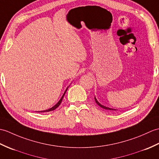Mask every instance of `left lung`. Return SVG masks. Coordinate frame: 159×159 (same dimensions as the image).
I'll return each mask as SVG.
<instances>
[{"mask_svg": "<svg viewBox=\"0 0 159 159\" xmlns=\"http://www.w3.org/2000/svg\"><path fill=\"white\" fill-rule=\"evenodd\" d=\"M94 100H95V102H96V103H97V105H98V106H100V107H102V108H103V109H107V110H116V109H114L109 108V107H105V106H104V105H102L101 104H100L99 102H98V101L97 100L96 97H94Z\"/></svg>", "mask_w": 159, "mask_h": 159, "instance_id": "8db88e82", "label": "left lung"}]
</instances>
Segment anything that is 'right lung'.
Returning a JSON list of instances; mask_svg holds the SVG:
<instances>
[{"label": "right lung", "instance_id": "obj_1", "mask_svg": "<svg viewBox=\"0 0 159 159\" xmlns=\"http://www.w3.org/2000/svg\"><path fill=\"white\" fill-rule=\"evenodd\" d=\"M68 88L69 87H67V89H66V90L65 91V93H64V94H63V95H62V97H61V99H60V101L58 102L57 103H56L54 107H52V108H50V109H46V110H44V111H37V112H48V111H53V110H54V109H56V108H57L60 105H61V102H62V98H63V97H64V96H65V93H66V90H67V89H68Z\"/></svg>", "mask_w": 159, "mask_h": 159}]
</instances>
